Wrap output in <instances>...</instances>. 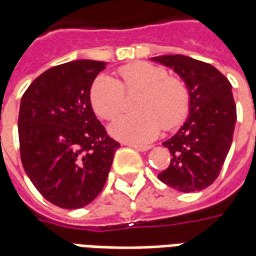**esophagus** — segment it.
I'll use <instances>...</instances> for the list:
<instances>
[{
	"label": "esophagus",
	"instance_id": "34e87169",
	"mask_svg": "<svg viewBox=\"0 0 256 256\" xmlns=\"http://www.w3.org/2000/svg\"><path fill=\"white\" fill-rule=\"evenodd\" d=\"M123 145H128L130 148H134V150H140V152H145V150H150V145H137L133 144V142H123Z\"/></svg>",
	"mask_w": 256,
	"mask_h": 256
}]
</instances>
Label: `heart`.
<instances>
[{
	"mask_svg": "<svg viewBox=\"0 0 256 256\" xmlns=\"http://www.w3.org/2000/svg\"><path fill=\"white\" fill-rule=\"evenodd\" d=\"M120 82L100 75L90 88V102L97 116L112 120L124 106V93H141L136 102L137 115H128L112 123L111 133L123 141L145 144L155 140L162 128L174 130L189 112L190 94L181 78L168 76L163 67L138 62L118 70Z\"/></svg>",
	"mask_w": 256,
	"mask_h": 256,
	"instance_id": "heart-1",
	"label": "heart"
}]
</instances>
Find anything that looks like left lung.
<instances>
[{
    "label": "left lung",
    "mask_w": 256,
    "mask_h": 256,
    "mask_svg": "<svg viewBox=\"0 0 256 256\" xmlns=\"http://www.w3.org/2000/svg\"><path fill=\"white\" fill-rule=\"evenodd\" d=\"M152 60L172 68L190 94L186 122L163 142L172 159L158 177L180 192L202 190L218 178L230 150L237 116L232 84L214 66L188 56L166 54Z\"/></svg>",
    "instance_id": "1"
}]
</instances>
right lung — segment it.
Wrapping results in <instances>:
<instances>
[{
    "label": "right lung",
    "mask_w": 256,
    "mask_h": 256,
    "mask_svg": "<svg viewBox=\"0 0 256 256\" xmlns=\"http://www.w3.org/2000/svg\"><path fill=\"white\" fill-rule=\"evenodd\" d=\"M106 66L75 60L49 68L22 97L18 126L24 172L62 208H80L98 196L120 146L90 104L92 84Z\"/></svg>",
    "instance_id": "1"
}]
</instances>
